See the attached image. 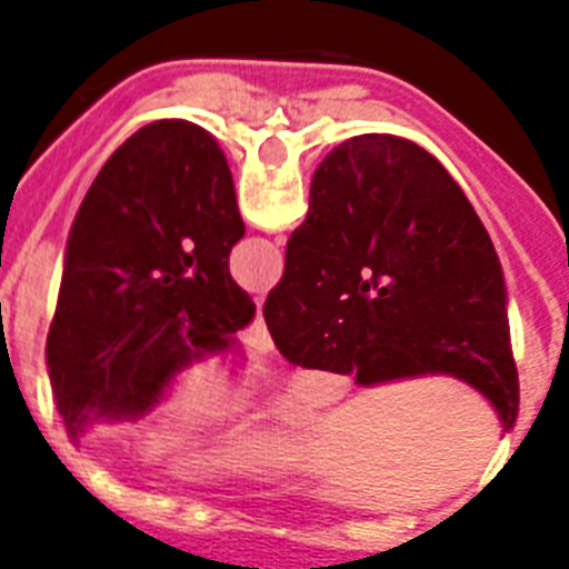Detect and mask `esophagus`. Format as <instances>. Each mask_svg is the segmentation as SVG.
Returning a JSON list of instances; mask_svg holds the SVG:
<instances>
[{
  "label": "esophagus",
  "instance_id": "1",
  "mask_svg": "<svg viewBox=\"0 0 569 569\" xmlns=\"http://www.w3.org/2000/svg\"><path fill=\"white\" fill-rule=\"evenodd\" d=\"M241 339H244V346H250L253 351H259V355H268V351L274 348V342H271V337H268L266 321H262L259 312H257V319L250 321V328L241 330Z\"/></svg>",
  "mask_w": 569,
  "mask_h": 569
}]
</instances>
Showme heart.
<instances>
[{"label": "heart", "instance_id": "b5f03b06", "mask_svg": "<svg viewBox=\"0 0 569 569\" xmlns=\"http://www.w3.org/2000/svg\"><path fill=\"white\" fill-rule=\"evenodd\" d=\"M236 407H239V387L223 366L212 360H194L182 366L147 425L141 437V455L150 463L177 460L182 450L194 446ZM274 451V442L259 433H218L212 440L200 442L189 456L181 453L183 458L173 472L189 481H214V478L248 472L271 460Z\"/></svg>", "mask_w": 569, "mask_h": 569}]
</instances>
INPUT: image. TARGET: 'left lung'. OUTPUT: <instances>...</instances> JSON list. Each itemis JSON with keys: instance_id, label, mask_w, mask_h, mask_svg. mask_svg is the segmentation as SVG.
Here are the masks:
<instances>
[{"instance_id": "8db88e82", "label": "left lung", "mask_w": 569, "mask_h": 569, "mask_svg": "<svg viewBox=\"0 0 569 569\" xmlns=\"http://www.w3.org/2000/svg\"><path fill=\"white\" fill-rule=\"evenodd\" d=\"M244 236L230 164L189 120H156L111 153L67 241L47 363L67 433L136 422L203 351L230 348L253 301L230 277Z\"/></svg>"}]
</instances>
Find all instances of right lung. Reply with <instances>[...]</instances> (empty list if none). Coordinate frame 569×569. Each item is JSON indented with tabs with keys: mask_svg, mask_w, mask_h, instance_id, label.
Wrapping results in <instances>:
<instances>
[{
	"mask_svg": "<svg viewBox=\"0 0 569 569\" xmlns=\"http://www.w3.org/2000/svg\"><path fill=\"white\" fill-rule=\"evenodd\" d=\"M262 316L289 363L357 387L449 375L502 428L517 419L493 241L449 171L407 138L355 136L321 159Z\"/></svg>",
	"mask_w": 569,
	"mask_h": 569,
	"instance_id": "add662e5",
	"label": "right lung"
}]
</instances>
